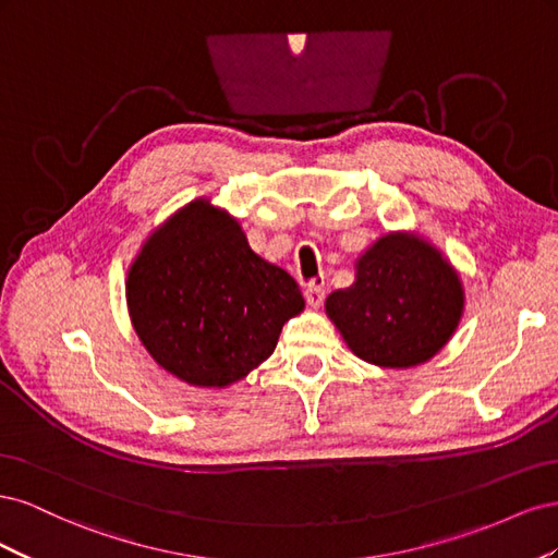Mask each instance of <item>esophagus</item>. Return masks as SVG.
<instances>
[{"label":"esophagus","instance_id":"1","mask_svg":"<svg viewBox=\"0 0 558 558\" xmlns=\"http://www.w3.org/2000/svg\"><path fill=\"white\" fill-rule=\"evenodd\" d=\"M324 298H326V293H324V289H320V286H307L305 289V300H307V305L310 307H320V302H324Z\"/></svg>","mask_w":558,"mask_h":558}]
</instances>
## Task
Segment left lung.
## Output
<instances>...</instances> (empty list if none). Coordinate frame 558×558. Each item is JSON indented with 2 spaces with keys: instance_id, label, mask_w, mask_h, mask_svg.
Masks as SVG:
<instances>
[{
  "instance_id": "1",
  "label": "left lung",
  "mask_w": 558,
  "mask_h": 558,
  "mask_svg": "<svg viewBox=\"0 0 558 558\" xmlns=\"http://www.w3.org/2000/svg\"><path fill=\"white\" fill-rule=\"evenodd\" d=\"M356 279L326 298V314L365 363L408 369L440 353L461 324L465 289L445 253L412 230H391L353 263Z\"/></svg>"
}]
</instances>
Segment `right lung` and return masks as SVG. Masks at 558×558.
<instances>
[{"instance_id":"obj_1","label":"right lung","mask_w":558,"mask_h":558,"mask_svg":"<svg viewBox=\"0 0 558 558\" xmlns=\"http://www.w3.org/2000/svg\"><path fill=\"white\" fill-rule=\"evenodd\" d=\"M125 300L150 359L197 388L244 379L305 310L295 279L260 258L238 218L209 197L150 230L128 267Z\"/></svg>"}]
</instances>
